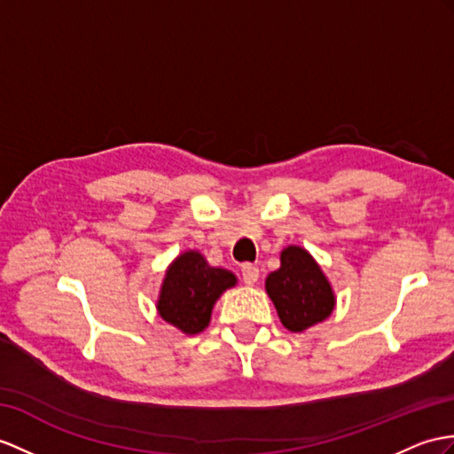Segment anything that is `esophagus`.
Returning a JSON list of instances; mask_svg holds the SVG:
<instances>
[{
  "label": "esophagus",
  "instance_id": "1",
  "mask_svg": "<svg viewBox=\"0 0 454 454\" xmlns=\"http://www.w3.org/2000/svg\"><path fill=\"white\" fill-rule=\"evenodd\" d=\"M258 278H260V270L256 268V265H252V263L242 265V281H245L247 285H254L258 281Z\"/></svg>",
  "mask_w": 454,
  "mask_h": 454
}]
</instances>
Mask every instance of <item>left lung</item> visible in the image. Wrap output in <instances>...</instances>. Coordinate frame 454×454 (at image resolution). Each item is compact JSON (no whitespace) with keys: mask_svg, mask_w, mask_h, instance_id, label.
<instances>
[{"mask_svg":"<svg viewBox=\"0 0 454 454\" xmlns=\"http://www.w3.org/2000/svg\"><path fill=\"white\" fill-rule=\"evenodd\" d=\"M271 302L281 324L302 333L324 322L335 308V293L310 252L301 247H286L281 252V268L265 279Z\"/></svg>","mask_w":454,"mask_h":454,"instance_id":"obj_1","label":"left lung"}]
</instances>
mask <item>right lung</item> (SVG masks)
<instances>
[{
	"label": "right lung",
	"mask_w": 454,
	"mask_h": 454,
	"mask_svg": "<svg viewBox=\"0 0 454 454\" xmlns=\"http://www.w3.org/2000/svg\"><path fill=\"white\" fill-rule=\"evenodd\" d=\"M235 285V273L212 268L200 252L186 250L165 271L158 312L183 333L196 335L207 327L217 298Z\"/></svg>",
	"instance_id": "1"
}]
</instances>
